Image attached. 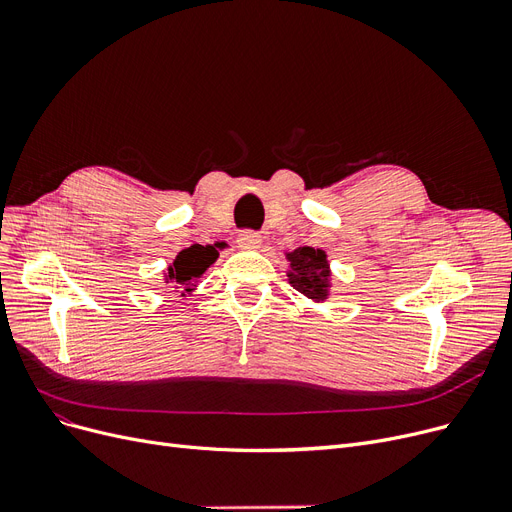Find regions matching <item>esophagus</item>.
Masks as SVG:
<instances>
[{
    "label": "esophagus",
    "instance_id": "esophagus-1",
    "mask_svg": "<svg viewBox=\"0 0 512 512\" xmlns=\"http://www.w3.org/2000/svg\"><path fill=\"white\" fill-rule=\"evenodd\" d=\"M238 244L242 249H257L261 244V236L255 230H244L238 234Z\"/></svg>",
    "mask_w": 512,
    "mask_h": 512
}]
</instances>
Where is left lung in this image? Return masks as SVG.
Segmentation results:
<instances>
[{
    "instance_id": "8db88e82",
    "label": "left lung",
    "mask_w": 512,
    "mask_h": 512,
    "mask_svg": "<svg viewBox=\"0 0 512 512\" xmlns=\"http://www.w3.org/2000/svg\"><path fill=\"white\" fill-rule=\"evenodd\" d=\"M286 259L291 261V284L299 293L314 301H324L328 293V261L324 251L314 247H299L297 251L288 253Z\"/></svg>"
}]
</instances>
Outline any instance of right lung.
<instances>
[{"label": "right lung", "instance_id": "1", "mask_svg": "<svg viewBox=\"0 0 512 512\" xmlns=\"http://www.w3.org/2000/svg\"><path fill=\"white\" fill-rule=\"evenodd\" d=\"M217 255L219 253L213 244H207V247H203V244H192V247L184 249L175 257L173 265H169L167 280L175 288H184L186 293H190V286L207 272V268L217 259Z\"/></svg>", "mask_w": 512, "mask_h": 512}]
</instances>
